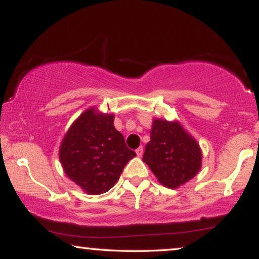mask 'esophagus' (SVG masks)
Segmentation results:
<instances>
[{
  "label": "esophagus",
  "mask_w": 259,
  "mask_h": 259,
  "mask_svg": "<svg viewBox=\"0 0 259 259\" xmlns=\"http://www.w3.org/2000/svg\"><path fill=\"white\" fill-rule=\"evenodd\" d=\"M136 153H137L138 157H141V155H143V153H144V148H143V146L138 147L137 150H136Z\"/></svg>",
  "instance_id": "1"
}]
</instances>
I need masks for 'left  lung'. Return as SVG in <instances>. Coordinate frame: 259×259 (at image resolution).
<instances>
[{
    "mask_svg": "<svg viewBox=\"0 0 259 259\" xmlns=\"http://www.w3.org/2000/svg\"><path fill=\"white\" fill-rule=\"evenodd\" d=\"M201 159L199 144L182 123L153 119L143 161L161 185L169 189L184 185L199 172Z\"/></svg>",
    "mask_w": 259,
    "mask_h": 259,
    "instance_id": "left-lung-1",
    "label": "left lung"
}]
</instances>
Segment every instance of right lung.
I'll return each instance as SVG.
<instances>
[{
    "instance_id": "1",
    "label": "right lung",
    "mask_w": 259,
    "mask_h": 259,
    "mask_svg": "<svg viewBox=\"0 0 259 259\" xmlns=\"http://www.w3.org/2000/svg\"><path fill=\"white\" fill-rule=\"evenodd\" d=\"M113 122V114L87 108L60 145L59 158L66 176L88 194L111 190L127 162L136 157Z\"/></svg>"
}]
</instances>
